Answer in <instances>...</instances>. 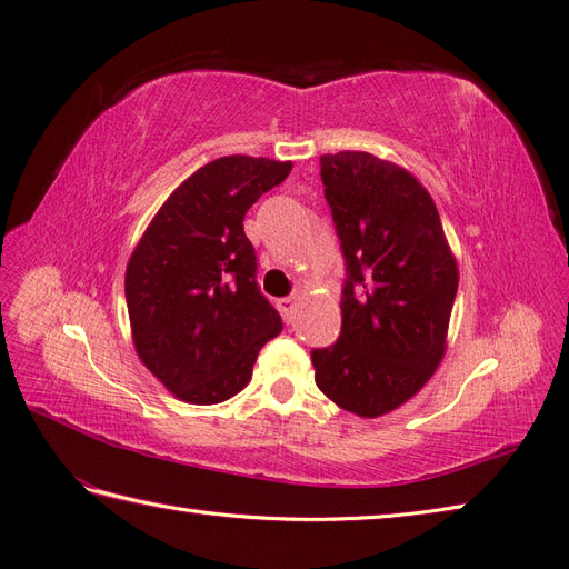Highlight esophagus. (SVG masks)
<instances>
[{
  "label": "esophagus",
  "instance_id": "esophagus-1",
  "mask_svg": "<svg viewBox=\"0 0 569 569\" xmlns=\"http://www.w3.org/2000/svg\"><path fill=\"white\" fill-rule=\"evenodd\" d=\"M279 309H281V315H283V321L292 323V315H296V298L279 300Z\"/></svg>",
  "mask_w": 569,
  "mask_h": 569
}]
</instances>
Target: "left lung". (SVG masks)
Returning <instances> with one entry per match:
<instances>
[{"instance_id": "obj_1", "label": "left lung", "mask_w": 569, "mask_h": 569, "mask_svg": "<svg viewBox=\"0 0 569 569\" xmlns=\"http://www.w3.org/2000/svg\"><path fill=\"white\" fill-rule=\"evenodd\" d=\"M345 258L342 328L311 350L319 390L361 418L390 413L430 380L447 350L458 267L435 200L395 162L321 156Z\"/></svg>"}]
</instances>
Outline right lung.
<instances>
[{
    "mask_svg": "<svg viewBox=\"0 0 569 569\" xmlns=\"http://www.w3.org/2000/svg\"><path fill=\"white\" fill-rule=\"evenodd\" d=\"M292 162L227 156L196 170L164 200L124 273L137 355L189 405L241 392L281 317L262 296L246 212Z\"/></svg>",
    "mask_w": 569,
    "mask_h": 569,
    "instance_id": "1",
    "label": "right lung"
}]
</instances>
